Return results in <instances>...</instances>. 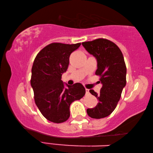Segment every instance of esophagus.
I'll return each instance as SVG.
<instances>
[{"label": "esophagus", "instance_id": "obj_1", "mask_svg": "<svg viewBox=\"0 0 153 153\" xmlns=\"http://www.w3.org/2000/svg\"><path fill=\"white\" fill-rule=\"evenodd\" d=\"M86 94H88V93H89V90L88 89L86 88Z\"/></svg>", "mask_w": 153, "mask_h": 153}]
</instances>
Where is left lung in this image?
<instances>
[{
    "label": "left lung",
    "instance_id": "left-lung-1",
    "mask_svg": "<svg viewBox=\"0 0 153 153\" xmlns=\"http://www.w3.org/2000/svg\"><path fill=\"white\" fill-rule=\"evenodd\" d=\"M86 50L95 56L97 69L102 86L99 94L93 90L90 92L97 97L98 103L95 107L88 108L90 117L101 119L107 117L115 110L126 84V66L120 48L109 40L98 38L82 42Z\"/></svg>",
    "mask_w": 153,
    "mask_h": 153
}]
</instances>
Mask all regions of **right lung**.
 I'll use <instances>...</instances> for the list:
<instances>
[{
  "instance_id": "right-lung-1",
  "label": "right lung",
  "mask_w": 153,
  "mask_h": 153,
  "mask_svg": "<svg viewBox=\"0 0 153 153\" xmlns=\"http://www.w3.org/2000/svg\"><path fill=\"white\" fill-rule=\"evenodd\" d=\"M81 43L59 42L46 46L37 54L31 76L36 106L46 120L53 123L65 122L70 116L72 102L84 97L86 90L80 83L65 88L61 76L69 63V56Z\"/></svg>"
}]
</instances>
